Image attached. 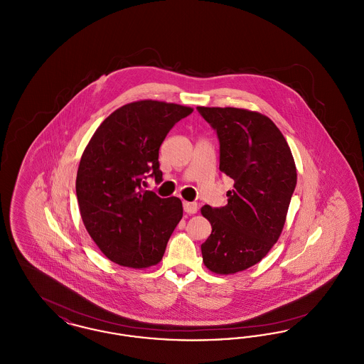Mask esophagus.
<instances>
[{
    "mask_svg": "<svg viewBox=\"0 0 364 364\" xmlns=\"http://www.w3.org/2000/svg\"><path fill=\"white\" fill-rule=\"evenodd\" d=\"M183 208H184L186 213L195 214V213L198 211V203H195V202H184V203H183Z\"/></svg>",
    "mask_w": 364,
    "mask_h": 364,
    "instance_id": "1",
    "label": "esophagus"
}]
</instances>
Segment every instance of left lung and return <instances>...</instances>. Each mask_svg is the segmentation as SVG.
<instances>
[{"mask_svg":"<svg viewBox=\"0 0 364 364\" xmlns=\"http://www.w3.org/2000/svg\"><path fill=\"white\" fill-rule=\"evenodd\" d=\"M217 132L220 171L233 178L228 205H205L211 235L202 244L208 270L233 274L266 257L277 242L296 187L291 149L269 117L237 107H196Z\"/></svg>","mask_w":364,"mask_h":364,"instance_id":"8db88e82","label":"left lung"}]
</instances>
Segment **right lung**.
<instances>
[{"instance_id": "right-lung-1", "label": "right lung", "mask_w": 364, "mask_h": 364, "mask_svg": "<svg viewBox=\"0 0 364 364\" xmlns=\"http://www.w3.org/2000/svg\"><path fill=\"white\" fill-rule=\"evenodd\" d=\"M192 110L151 100L124 105L88 141L76 196L87 232L112 262L144 269L162 259L183 205L178 198L162 199L143 186L147 177L162 181L159 147Z\"/></svg>"}]
</instances>
